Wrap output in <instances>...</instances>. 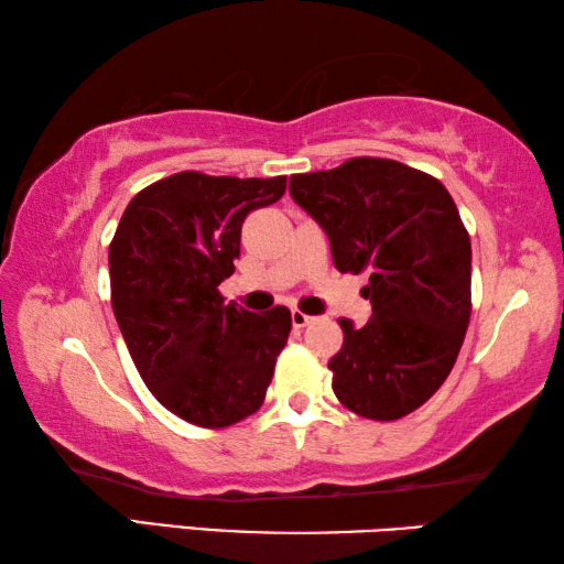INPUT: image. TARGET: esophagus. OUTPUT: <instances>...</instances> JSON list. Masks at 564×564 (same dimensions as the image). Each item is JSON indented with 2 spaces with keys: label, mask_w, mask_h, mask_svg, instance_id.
I'll return each instance as SVG.
<instances>
[{
  "label": "esophagus",
  "mask_w": 564,
  "mask_h": 564,
  "mask_svg": "<svg viewBox=\"0 0 564 564\" xmlns=\"http://www.w3.org/2000/svg\"><path fill=\"white\" fill-rule=\"evenodd\" d=\"M311 321H316V318L308 316V313H303V311H293V313H291V323H293V328H305V326H308Z\"/></svg>",
  "instance_id": "obj_1"
}]
</instances>
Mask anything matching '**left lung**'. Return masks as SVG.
Here are the masks:
<instances>
[{
  "instance_id": "obj_1",
  "label": "left lung",
  "mask_w": 564,
  "mask_h": 564,
  "mask_svg": "<svg viewBox=\"0 0 564 564\" xmlns=\"http://www.w3.org/2000/svg\"><path fill=\"white\" fill-rule=\"evenodd\" d=\"M291 196L330 238L340 273L370 279L362 328L338 321L333 393L360 417L398 420L445 383L470 323V236L447 188L393 159L356 156L291 176Z\"/></svg>"
}]
</instances>
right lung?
<instances>
[{"label": "right lung", "instance_id": "right-lung-1", "mask_svg": "<svg viewBox=\"0 0 564 564\" xmlns=\"http://www.w3.org/2000/svg\"><path fill=\"white\" fill-rule=\"evenodd\" d=\"M283 191L285 176L181 171L141 188L111 238L121 336L147 388L186 423L228 427L263 405L291 311L226 305L218 285L241 256L243 218Z\"/></svg>", "mask_w": 564, "mask_h": 564}]
</instances>
